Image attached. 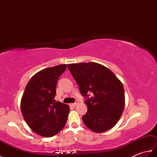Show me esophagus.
Listing matches in <instances>:
<instances>
[{
	"instance_id": "obj_1",
	"label": "esophagus",
	"mask_w": 157,
	"mask_h": 157,
	"mask_svg": "<svg viewBox=\"0 0 157 157\" xmlns=\"http://www.w3.org/2000/svg\"><path fill=\"white\" fill-rule=\"evenodd\" d=\"M78 103H79V101H76L75 102L72 103V104H71V105L72 106H75L77 105H78Z\"/></svg>"
}]
</instances>
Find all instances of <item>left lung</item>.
Returning a JSON list of instances; mask_svg holds the SVG:
<instances>
[{
	"label": "left lung",
	"mask_w": 157,
	"mask_h": 157,
	"mask_svg": "<svg viewBox=\"0 0 157 157\" xmlns=\"http://www.w3.org/2000/svg\"><path fill=\"white\" fill-rule=\"evenodd\" d=\"M67 67L82 95L87 98L84 102L88 111L82 117L85 125L96 133L113 128L125 106L121 82L109 69L96 63H72ZM90 92L92 96L88 98Z\"/></svg>",
	"instance_id": "1"
}]
</instances>
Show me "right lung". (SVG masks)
Segmentation results:
<instances>
[{
    "mask_svg": "<svg viewBox=\"0 0 157 157\" xmlns=\"http://www.w3.org/2000/svg\"><path fill=\"white\" fill-rule=\"evenodd\" d=\"M67 65L42 69L29 79L21 100V110L28 125L36 134L48 138L64 128L69 106L56 102V84Z\"/></svg>",
    "mask_w": 157,
    "mask_h": 157,
    "instance_id": "obj_1",
    "label": "right lung"
}]
</instances>
